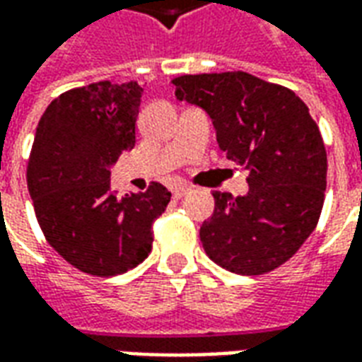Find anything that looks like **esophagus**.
Instances as JSON below:
<instances>
[{
	"label": "esophagus",
	"instance_id": "34e87169",
	"mask_svg": "<svg viewBox=\"0 0 362 362\" xmlns=\"http://www.w3.org/2000/svg\"><path fill=\"white\" fill-rule=\"evenodd\" d=\"M188 192H189V186H184V184H182V186H176V188L173 189V196L176 197V199H180V197L186 196Z\"/></svg>",
	"mask_w": 362,
	"mask_h": 362
}]
</instances>
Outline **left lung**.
Instances as JSON below:
<instances>
[{
	"instance_id": "1",
	"label": "left lung",
	"mask_w": 362,
	"mask_h": 362,
	"mask_svg": "<svg viewBox=\"0 0 362 362\" xmlns=\"http://www.w3.org/2000/svg\"><path fill=\"white\" fill-rule=\"evenodd\" d=\"M176 98L204 108L228 160L248 170V194L213 192L199 228L205 254L228 272L262 275L293 258L316 228L326 194L324 139L287 87L246 71L182 75Z\"/></svg>"
}]
</instances>
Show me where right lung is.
<instances>
[{"mask_svg": "<svg viewBox=\"0 0 362 362\" xmlns=\"http://www.w3.org/2000/svg\"><path fill=\"white\" fill-rule=\"evenodd\" d=\"M141 93L135 81H98L59 95L28 157V194L46 240L96 277L126 273L149 256L153 223L170 202L158 182L122 197L110 188V166L135 145Z\"/></svg>", "mask_w": 362, "mask_h": 362, "instance_id": "obj_1", "label": "right lung"}]
</instances>
